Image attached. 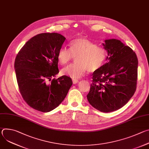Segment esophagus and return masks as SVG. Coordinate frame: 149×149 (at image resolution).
<instances>
[{"instance_id": "esophagus-1", "label": "esophagus", "mask_w": 149, "mask_h": 149, "mask_svg": "<svg viewBox=\"0 0 149 149\" xmlns=\"http://www.w3.org/2000/svg\"><path fill=\"white\" fill-rule=\"evenodd\" d=\"M72 82L74 84H76L78 82V80L75 79H72Z\"/></svg>"}]
</instances>
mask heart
<instances>
[{
    "label": "heart",
    "instance_id": "heart-1",
    "mask_svg": "<svg viewBox=\"0 0 149 149\" xmlns=\"http://www.w3.org/2000/svg\"><path fill=\"white\" fill-rule=\"evenodd\" d=\"M75 57V63L63 69L62 73L74 79L80 78L86 73L99 70L107 57V51L94 42L84 38L73 39L70 44V49L61 48L57 58L61 65H65Z\"/></svg>",
    "mask_w": 149,
    "mask_h": 149
}]
</instances>
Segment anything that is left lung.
Instances as JSON below:
<instances>
[{"instance_id":"obj_1","label":"left lung","mask_w":149,"mask_h":149,"mask_svg":"<svg viewBox=\"0 0 149 149\" xmlns=\"http://www.w3.org/2000/svg\"><path fill=\"white\" fill-rule=\"evenodd\" d=\"M102 44L107 51V63L93 74L90 104L104 113L117 110L134 95L137 86L138 59L135 52L116 39Z\"/></svg>"}]
</instances>
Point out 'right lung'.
Returning a JSON list of instances; mask_svg holds the SVG:
<instances>
[{"label": "right lung", "instance_id": "obj_1", "mask_svg": "<svg viewBox=\"0 0 149 149\" xmlns=\"http://www.w3.org/2000/svg\"><path fill=\"white\" fill-rule=\"evenodd\" d=\"M65 39L57 33L38 34L26 42L15 58L20 93L30 107L38 111L47 113L56 108L72 84L66 75L52 79L59 73L57 54Z\"/></svg>", "mask_w": 149, "mask_h": 149}]
</instances>
